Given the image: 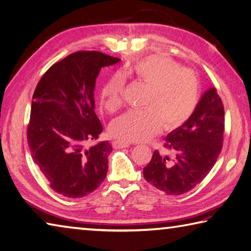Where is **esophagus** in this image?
Listing matches in <instances>:
<instances>
[{"label": "esophagus", "mask_w": 251, "mask_h": 251, "mask_svg": "<svg viewBox=\"0 0 251 251\" xmlns=\"http://www.w3.org/2000/svg\"><path fill=\"white\" fill-rule=\"evenodd\" d=\"M130 145H131V143H129V142H126V141L117 140L113 142V146H115L116 149H126V148H129Z\"/></svg>", "instance_id": "34e87169"}]
</instances>
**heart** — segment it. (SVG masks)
I'll return each instance as SVG.
<instances>
[{"label": "heart", "mask_w": 251, "mask_h": 251, "mask_svg": "<svg viewBox=\"0 0 251 251\" xmlns=\"http://www.w3.org/2000/svg\"><path fill=\"white\" fill-rule=\"evenodd\" d=\"M126 75L148 87L142 110H132L113 120L110 133L126 142L152 138L164 126L172 131L181 126L192 116L199 101L200 82L197 74L183 69L165 55H152L126 70ZM125 81L113 75L100 89V105L108 112H116L124 103Z\"/></svg>", "instance_id": "obj_1"}]
</instances>
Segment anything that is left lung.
I'll return each mask as SVG.
<instances>
[{"instance_id":"left-lung-1","label":"left lung","mask_w":251,"mask_h":251,"mask_svg":"<svg viewBox=\"0 0 251 251\" xmlns=\"http://www.w3.org/2000/svg\"><path fill=\"white\" fill-rule=\"evenodd\" d=\"M224 106L215 88L206 91L187 122L170 132L165 148L175 157L155 151L143 168L146 181L169 196L190 191L205 178L223 148Z\"/></svg>"}]
</instances>
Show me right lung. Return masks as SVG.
Segmentation results:
<instances>
[{
    "label": "right lung",
    "instance_id": "add662e5",
    "mask_svg": "<svg viewBox=\"0 0 251 251\" xmlns=\"http://www.w3.org/2000/svg\"><path fill=\"white\" fill-rule=\"evenodd\" d=\"M119 61L98 51H77L51 65L37 84L27 141L32 160L59 195L82 198L105 180L111 145H88L102 131L94 88L100 69Z\"/></svg>",
    "mask_w": 251,
    "mask_h": 251
}]
</instances>
